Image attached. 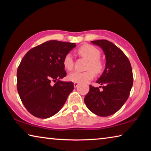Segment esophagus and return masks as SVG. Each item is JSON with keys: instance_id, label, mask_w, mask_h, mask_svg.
Returning <instances> with one entry per match:
<instances>
[{"instance_id": "1", "label": "esophagus", "mask_w": 151, "mask_h": 151, "mask_svg": "<svg viewBox=\"0 0 151 151\" xmlns=\"http://www.w3.org/2000/svg\"><path fill=\"white\" fill-rule=\"evenodd\" d=\"M78 86V83H74V86H75V88H76Z\"/></svg>"}]
</instances>
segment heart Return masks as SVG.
<instances>
[{"instance_id":"1","label":"heart","mask_w":151,"mask_h":151,"mask_svg":"<svg viewBox=\"0 0 151 151\" xmlns=\"http://www.w3.org/2000/svg\"><path fill=\"white\" fill-rule=\"evenodd\" d=\"M78 52L89 60L86 69L88 70L81 72L75 70L68 75V81L77 83H85L90 81L94 76V71L96 73H101L103 70V64L99 59L101 52L96 47L90 45H85L78 48ZM63 66L65 69L70 70L74 66V60L72 55L67 53L63 58ZM94 71H93V70Z\"/></svg>"}]
</instances>
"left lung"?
Wrapping results in <instances>:
<instances>
[{
	"instance_id": "left-lung-1",
	"label": "left lung",
	"mask_w": 151,
	"mask_h": 151,
	"mask_svg": "<svg viewBox=\"0 0 151 151\" xmlns=\"http://www.w3.org/2000/svg\"><path fill=\"white\" fill-rule=\"evenodd\" d=\"M103 49L106 57V66L96 83L103 85L94 87L85 97V103L94 114L108 116L116 112L129 98L133 84L131 63L124 53L113 43L106 40L91 41Z\"/></svg>"
}]
</instances>
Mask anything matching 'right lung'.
I'll list each match as a JSON object with an SVG mask.
<instances>
[{"label":"right lung","mask_w":151,"mask_h":151,"mask_svg":"<svg viewBox=\"0 0 151 151\" xmlns=\"http://www.w3.org/2000/svg\"><path fill=\"white\" fill-rule=\"evenodd\" d=\"M75 43L48 40L29 50L17 69V91L22 104L33 116L47 119L55 115L73 91L72 82L61 81L66 73L65 56ZM56 83L52 86L51 83Z\"/></svg>","instance_id":"right-lung-1"}]
</instances>
